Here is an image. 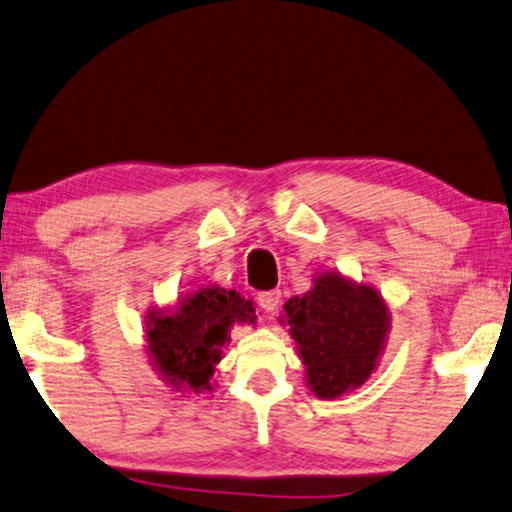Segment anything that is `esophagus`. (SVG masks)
<instances>
[{"mask_svg": "<svg viewBox=\"0 0 512 512\" xmlns=\"http://www.w3.org/2000/svg\"><path fill=\"white\" fill-rule=\"evenodd\" d=\"M256 300H258V307H261L263 311L274 314L281 302V293L279 291H263V293H258Z\"/></svg>", "mask_w": 512, "mask_h": 512, "instance_id": "1", "label": "esophagus"}]
</instances>
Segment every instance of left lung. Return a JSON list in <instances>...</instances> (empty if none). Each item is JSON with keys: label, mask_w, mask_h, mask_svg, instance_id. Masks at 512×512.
<instances>
[{"label": "left lung", "mask_w": 512, "mask_h": 512, "mask_svg": "<svg viewBox=\"0 0 512 512\" xmlns=\"http://www.w3.org/2000/svg\"><path fill=\"white\" fill-rule=\"evenodd\" d=\"M284 311L318 397H339L369 379L390 318L374 288L325 274L307 295L288 300Z\"/></svg>", "instance_id": "obj_1"}]
</instances>
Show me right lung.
I'll list each match as a JSON object with an SVG mask.
<instances>
[{"label":"right lung","mask_w":512,"mask_h":512,"mask_svg":"<svg viewBox=\"0 0 512 512\" xmlns=\"http://www.w3.org/2000/svg\"><path fill=\"white\" fill-rule=\"evenodd\" d=\"M254 305L226 288H203L189 295L170 316H152L147 342L154 367L175 388L201 392L219 362V348L233 323H254Z\"/></svg>","instance_id":"add662e5"}]
</instances>
